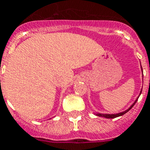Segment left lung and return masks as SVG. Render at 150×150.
I'll use <instances>...</instances> for the list:
<instances>
[{"label": "left lung", "mask_w": 150, "mask_h": 150, "mask_svg": "<svg viewBox=\"0 0 150 150\" xmlns=\"http://www.w3.org/2000/svg\"><path fill=\"white\" fill-rule=\"evenodd\" d=\"M141 93H142V92H141ZM137 100H138V99H137V100L134 101V103L133 105H131V107H130V108L127 109V110L124 111V112H123L118 113V114H111V115H110V114H100V113H99V114H98V116H102V117H105V118H108V119H113V118H116V117H118V116H123V115H124L126 112H128V111L130 110V109H131V108H132L134 105V104L137 102Z\"/></svg>", "instance_id": "left-lung-1"}]
</instances>
